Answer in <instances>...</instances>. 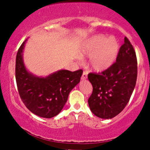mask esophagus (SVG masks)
Instances as JSON below:
<instances>
[{
	"label": "esophagus",
	"instance_id": "obj_1",
	"mask_svg": "<svg viewBox=\"0 0 150 150\" xmlns=\"http://www.w3.org/2000/svg\"><path fill=\"white\" fill-rule=\"evenodd\" d=\"M87 72L86 71H83V75H82V77H81V80H83V81H84V80H86V78H87Z\"/></svg>",
	"mask_w": 150,
	"mask_h": 150
}]
</instances>
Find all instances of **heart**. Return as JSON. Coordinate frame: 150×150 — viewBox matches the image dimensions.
<instances>
[{
	"label": "heart",
	"mask_w": 150,
	"mask_h": 150,
	"mask_svg": "<svg viewBox=\"0 0 150 150\" xmlns=\"http://www.w3.org/2000/svg\"><path fill=\"white\" fill-rule=\"evenodd\" d=\"M120 51V45L115 38H106L104 35H95L83 42L80 48L81 57L91 56L89 64L93 70H107L115 62Z\"/></svg>",
	"instance_id": "b5f03b06"
}]
</instances>
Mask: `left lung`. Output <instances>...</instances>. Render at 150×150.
<instances>
[{
    "label": "left lung",
    "mask_w": 150,
    "mask_h": 150,
    "mask_svg": "<svg viewBox=\"0 0 150 150\" xmlns=\"http://www.w3.org/2000/svg\"><path fill=\"white\" fill-rule=\"evenodd\" d=\"M88 78L93 86L89 97L91 111L103 119H111L122 111L131 98L137 78L135 51L125 37L116 62L99 74L89 73Z\"/></svg>",
    "instance_id": "8db88e82"
}]
</instances>
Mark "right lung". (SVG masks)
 I'll return each instance as SVG.
<instances>
[{
	"mask_svg": "<svg viewBox=\"0 0 150 150\" xmlns=\"http://www.w3.org/2000/svg\"><path fill=\"white\" fill-rule=\"evenodd\" d=\"M27 40L18 50L16 58V81L19 96L30 112L45 118L57 115L67 101L69 92L79 83L83 70L61 69L46 77H38L27 69L23 51Z\"/></svg>",
	"mask_w": 150,
	"mask_h": 150,
	"instance_id": "obj_1",
	"label": "right lung"
}]
</instances>
